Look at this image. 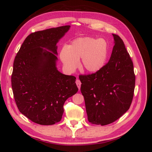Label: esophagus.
Here are the masks:
<instances>
[{
    "mask_svg": "<svg viewBox=\"0 0 152 152\" xmlns=\"http://www.w3.org/2000/svg\"><path fill=\"white\" fill-rule=\"evenodd\" d=\"M76 84H77V87H78V88H79V89H80V86H81V82L80 81V80L79 79H77L76 80Z\"/></svg>",
    "mask_w": 152,
    "mask_h": 152,
    "instance_id": "1",
    "label": "esophagus"
}]
</instances>
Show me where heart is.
Returning <instances> with one entry per match:
<instances>
[{
  "mask_svg": "<svg viewBox=\"0 0 152 152\" xmlns=\"http://www.w3.org/2000/svg\"><path fill=\"white\" fill-rule=\"evenodd\" d=\"M107 56V42L91 37L78 38L60 52L61 60L69 71L74 70L79 65V59L82 58L81 66L84 71L96 72L104 65Z\"/></svg>",
  "mask_w": 152,
  "mask_h": 152,
  "instance_id": "b5f03b06",
  "label": "heart"
}]
</instances>
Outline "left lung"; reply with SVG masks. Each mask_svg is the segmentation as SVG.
I'll return each instance as SVG.
<instances>
[{
  "label": "left lung",
  "mask_w": 152,
  "mask_h": 152,
  "mask_svg": "<svg viewBox=\"0 0 152 152\" xmlns=\"http://www.w3.org/2000/svg\"><path fill=\"white\" fill-rule=\"evenodd\" d=\"M112 35L115 45L108 63L94 73L79 77L87 118L96 125L117 121L129 108L134 96L132 61L121 38Z\"/></svg>",
  "instance_id": "1"
}]
</instances>
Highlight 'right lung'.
Wrapping results in <instances>:
<instances>
[{"label":"right lung","mask_w":152,"mask_h":152,"mask_svg":"<svg viewBox=\"0 0 152 152\" xmlns=\"http://www.w3.org/2000/svg\"><path fill=\"white\" fill-rule=\"evenodd\" d=\"M70 25L30 34L13 63L11 85L18 110L32 122L53 125L61 120L65 101L76 94V78L59 72L56 44Z\"/></svg>","instance_id":"right-lung-1"}]
</instances>
